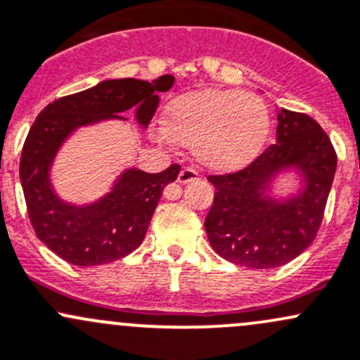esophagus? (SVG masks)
<instances>
[{"instance_id":"34e87169","label":"esophagus","mask_w":360,"mask_h":360,"mask_svg":"<svg viewBox=\"0 0 360 360\" xmlns=\"http://www.w3.org/2000/svg\"><path fill=\"white\" fill-rule=\"evenodd\" d=\"M195 179H198V174H196L195 170L190 167H184L179 172V176H177V183H181V184H188Z\"/></svg>"}]
</instances>
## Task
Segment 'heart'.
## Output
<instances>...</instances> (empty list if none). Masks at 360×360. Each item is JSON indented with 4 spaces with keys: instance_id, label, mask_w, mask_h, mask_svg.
<instances>
[{
    "instance_id": "obj_1",
    "label": "heart",
    "mask_w": 360,
    "mask_h": 360,
    "mask_svg": "<svg viewBox=\"0 0 360 360\" xmlns=\"http://www.w3.org/2000/svg\"><path fill=\"white\" fill-rule=\"evenodd\" d=\"M271 119L262 100L231 89H200L174 98L153 138L193 150L214 172H236L252 164L269 138Z\"/></svg>"
}]
</instances>
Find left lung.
<instances>
[{"mask_svg":"<svg viewBox=\"0 0 360 360\" xmlns=\"http://www.w3.org/2000/svg\"><path fill=\"white\" fill-rule=\"evenodd\" d=\"M336 172V153L323 127L305 113L278 107L276 143L240 172L210 176L215 195L205 219L212 248L253 269L288 264L316 238ZM299 186L275 195L281 175Z\"/></svg>","mask_w":360,"mask_h":360,"instance_id":"left-lung-1","label":"left lung"}]
</instances>
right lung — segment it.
Masks as SVG:
<instances>
[{
  "label": "right lung",
  "instance_id": "obj_1",
  "mask_svg": "<svg viewBox=\"0 0 360 360\" xmlns=\"http://www.w3.org/2000/svg\"><path fill=\"white\" fill-rule=\"evenodd\" d=\"M172 84V75L151 82L107 79L55 100L34 120L22 148L20 183L30 224L60 259L81 267L100 266L129 255L145 240L162 191L176 181L179 165L157 174L124 169L101 198L82 205L56 195L51 167L63 143L81 127L127 120L120 113L134 108V120L146 129L160 101L157 93H165Z\"/></svg>",
  "mask_w": 360,
  "mask_h": 360
}]
</instances>
